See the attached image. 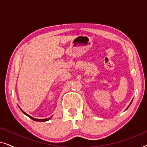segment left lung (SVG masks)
Here are the masks:
<instances>
[{
    "label": "left lung",
    "mask_w": 147,
    "mask_h": 147,
    "mask_svg": "<svg viewBox=\"0 0 147 147\" xmlns=\"http://www.w3.org/2000/svg\"><path fill=\"white\" fill-rule=\"evenodd\" d=\"M132 101H131V102H130V104H131V103H132ZM130 104H129V105H128V107H127V108H126V109H128V107H129V106H130Z\"/></svg>",
    "instance_id": "8db88e82"
}]
</instances>
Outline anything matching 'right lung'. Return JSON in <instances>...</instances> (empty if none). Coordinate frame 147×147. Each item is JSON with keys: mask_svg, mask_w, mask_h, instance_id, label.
Returning a JSON list of instances; mask_svg holds the SVG:
<instances>
[{"mask_svg": "<svg viewBox=\"0 0 147 147\" xmlns=\"http://www.w3.org/2000/svg\"><path fill=\"white\" fill-rule=\"evenodd\" d=\"M19 108H20V110H21V111L23 112V113L24 114H25L26 116H27L28 117H29L30 118H31V119H32L33 120H34V121H37V122H45V121H48V120L51 119V117H52V116H51V117H49V118H45V119H37V118H35L32 117V116H31L30 115H29V114H27V113H26V112H24L23 110H22L21 108H20V107H19Z\"/></svg>", "mask_w": 147, "mask_h": 147, "instance_id": "1", "label": "right lung"}]
</instances>
